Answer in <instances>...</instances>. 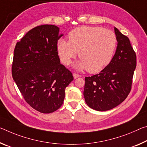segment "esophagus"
<instances>
[{
    "mask_svg": "<svg viewBox=\"0 0 147 147\" xmlns=\"http://www.w3.org/2000/svg\"><path fill=\"white\" fill-rule=\"evenodd\" d=\"M73 76L74 78H77L78 77H80V75H79L78 74H76V73H73Z\"/></svg>",
    "mask_w": 147,
    "mask_h": 147,
    "instance_id": "1",
    "label": "esophagus"
}]
</instances>
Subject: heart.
<instances>
[{"label": "heart", "instance_id": "obj_1", "mask_svg": "<svg viewBox=\"0 0 147 147\" xmlns=\"http://www.w3.org/2000/svg\"><path fill=\"white\" fill-rule=\"evenodd\" d=\"M69 41L59 39L57 44L59 56L68 65L78 54L80 59L74 64L79 69L96 73L103 69L113 59L117 45L115 32L100 27L84 26L69 32Z\"/></svg>", "mask_w": 147, "mask_h": 147}]
</instances>
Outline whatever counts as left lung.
Returning a JSON list of instances; mask_svg holds the SVG:
<instances>
[{
	"instance_id": "left-lung-1",
	"label": "left lung",
	"mask_w": 147,
	"mask_h": 147,
	"mask_svg": "<svg viewBox=\"0 0 147 147\" xmlns=\"http://www.w3.org/2000/svg\"><path fill=\"white\" fill-rule=\"evenodd\" d=\"M115 32L118 44L111 61L99 74L85 77V101L98 111L111 110L126 99L136 67V54L129 39L117 28Z\"/></svg>"
}]
</instances>
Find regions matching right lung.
<instances>
[{
    "instance_id": "1",
    "label": "right lung",
    "mask_w": 147,
    "mask_h": 147,
    "mask_svg": "<svg viewBox=\"0 0 147 147\" xmlns=\"http://www.w3.org/2000/svg\"><path fill=\"white\" fill-rule=\"evenodd\" d=\"M59 28L42 25L27 32L13 52L11 74L25 101L42 113L55 111L63 103L73 74L60 63L57 44Z\"/></svg>"
}]
</instances>
